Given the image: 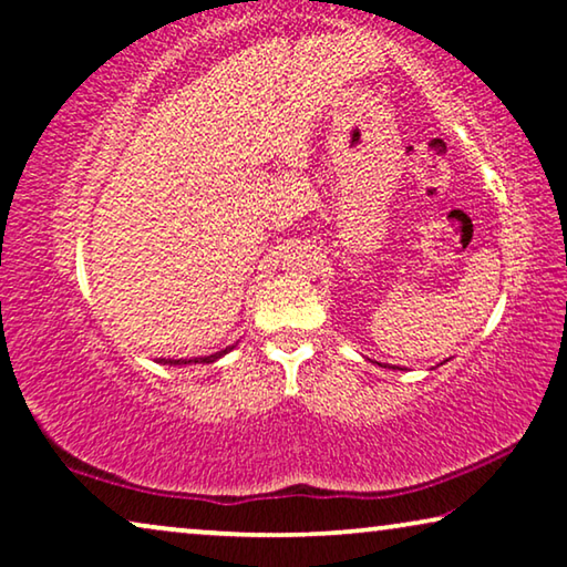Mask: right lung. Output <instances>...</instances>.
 Segmentation results:
<instances>
[{
  "label": "right lung",
  "instance_id": "right-lung-1",
  "mask_svg": "<svg viewBox=\"0 0 567 567\" xmlns=\"http://www.w3.org/2000/svg\"><path fill=\"white\" fill-rule=\"evenodd\" d=\"M227 350H233V348H225L223 352H215V355H204V358H194V360H174V358H161L158 363H163V365H186V363H215L217 358H223Z\"/></svg>",
  "mask_w": 567,
  "mask_h": 567
}]
</instances>
